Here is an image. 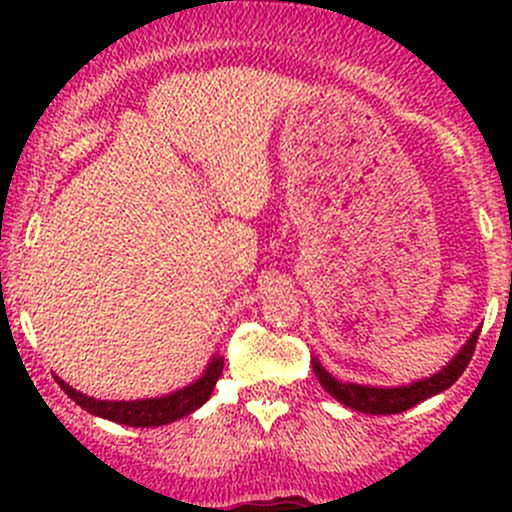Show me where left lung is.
I'll return each mask as SVG.
<instances>
[{"label": "left lung", "mask_w": 512, "mask_h": 512, "mask_svg": "<svg viewBox=\"0 0 512 512\" xmlns=\"http://www.w3.org/2000/svg\"><path fill=\"white\" fill-rule=\"evenodd\" d=\"M480 327L471 334L463 349L443 366L438 374L426 376V379H418L409 386H364V384H352V381H339L319 364L317 359H312L314 376L319 379V384L324 386L329 396L339 401V404L349 406V409L361 411V414H374V416H389V414H401L406 409H414L421 401L431 399V396L441 394V391L451 389L458 381V376L466 371L468 361H471L473 352H476Z\"/></svg>", "instance_id": "8db88e82"}]
</instances>
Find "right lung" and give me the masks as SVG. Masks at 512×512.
I'll list each match as a JSON object with an SVG mask.
<instances>
[{
  "label": "right lung",
  "mask_w": 512,
  "mask_h": 512,
  "mask_svg": "<svg viewBox=\"0 0 512 512\" xmlns=\"http://www.w3.org/2000/svg\"><path fill=\"white\" fill-rule=\"evenodd\" d=\"M220 374H223V356L215 354L210 359V364L205 366L203 376H200L195 384L185 386V389L173 391L168 396H160V399H136V401H101L94 396H86L81 391L71 389L66 381H61L59 376H54L59 381V386L64 389V394L71 401L86 409L89 414L108 418V421L123 423V426L133 428H153V426H165V423H173L178 418L193 414L195 409L205 404L213 394L215 384H218Z\"/></svg>",
  "instance_id": "right-lung-1"
}]
</instances>
